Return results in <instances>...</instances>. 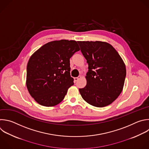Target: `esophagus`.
I'll use <instances>...</instances> for the list:
<instances>
[{
    "label": "esophagus",
    "instance_id": "34e87169",
    "mask_svg": "<svg viewBox=\"0 0 149 149\" xmlns=\"http://www.w3.org/2000/svg\"><path fill=\"white\" fill-rule=\"evenodd\" d=\"M79 78H81V76H79V77H75V78H74V81L76 82V81H77Z\"/></svg>",
    "mask_w": 149,
    "mask_h": 149
}]
</instances>
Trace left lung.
<instances>
[{
	"label": "left lung",
	"instance_id": "left-lung-1",
	"mask_svg": "<svg viewBox=\"0 0 149 149\" xmlns=\"http://www.w3.org/2000/svg\"><path fill=\"white\" fill-rule=\"evenodd\" d=\"M88 64L86 85L79 89L89 104L99 108L112 104L122 91L126 66L120 55L110 44L100 41H78Z\"/></svg>",
	"mask_w": 149,
	"mask_h": 149
}]
</instances>
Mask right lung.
Masks as SVG:
<instances>
[{
  "label": "right lung",
  "instance_id": "obj_1",
  "mask_svg": "<svg viewBox=\"0 0 149 149\" xmlns=\"http://www.w3.org/2000/svg\"><path fill=\"white\" fill-rule=\"evenodd\" d=\"M80 49L75 40L50 41L30 57L27 66L26 86L40 105L53 107L60 103L74 85L70 59Z\"/></svg>",
  "mask_w": 149,
  "mask_h": 149
}]
</instances>
